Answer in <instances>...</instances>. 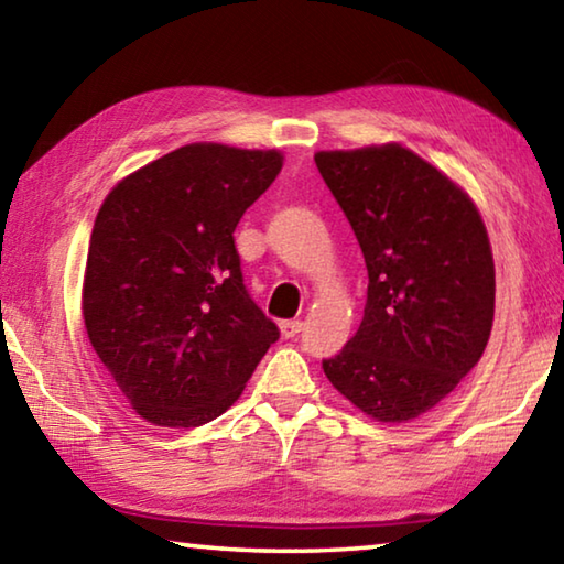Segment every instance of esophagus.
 Returning <instances> with one entry per match:
<instances>
[{
    "mask_svg": "<svg viewBox=\"0 0 564 564\" xmlns=\"http://www.w3.org/2000/svg\"><path fill=\"white\" fill-rule=\"evenodd\" d=\"M279 328H281V336H283V338H295V336H299V333H301L303 323H301V321H281Z\"/></svg>",
    "mask_w": 564,
    "mask_h": 564,
    "instance_id": "obj_1",
    "label": "esophagus"
}]
</instances>
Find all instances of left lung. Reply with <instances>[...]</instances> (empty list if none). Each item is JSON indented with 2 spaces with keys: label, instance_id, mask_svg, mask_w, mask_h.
<instances>
[{
  "label": "left lung",
  "instance_id": "obj_1",
  "mask_svg": "<svg viewBox=\"0 0 564 564\" xmlns=\"http://www.w3.org/2000/svg\"><path fill=\"white\" fill-rule=\"evenodd\" d=\"M313 159L368 269L360 328L323 373L360 413L408 423L451 395L488 346V228L460 184L395 141Z\"/></svg>",
  "mask_w": 564,
  "mask_h": 564
}]
</instances>
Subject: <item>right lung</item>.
<instances>
[{"mask_svg": "<svg viewBox=\"0 0 564 564\" xmlns=\"http://www.w3.org/2000/svg\"><path fill=\"white\" fill-rule=\"evenodd\" d=\"M281 169L279 149L198 141L104 198L84 269V328L147 423L198 427L226 413L279 340L248 299L234 231Z\"/></svg>", "mask_w": 564, "mask_h": 564, "instance_id": "add662e5", "label": "right lung"}]
</instances>
